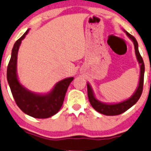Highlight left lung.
Wrapping results in <instances>:
<instances>
[{"mask_svg":"<svg viewBox=\"0 0 151 151\" xmlns=\"http://www.w3.org/2000/svg\"><path fill=\"white\" fill-rule=\"evenodd\" d=\"M127 35L132 40L134 44V49H135V53H136V56L138 60L139 63L140 64V82H139L138 87L137 89L136 90L135 93L129 99H127L126 101H122L118 104H113V105H109V104H104L100 101H99L97 99H95L94 96V94L92 92L91 87L88 84H87V88H88V97L89 102L91 105L93 107V109L96 110L98 112L101 113V114H105V115H118V114H121L126 111L127 110L133 106L135 103L138 101V99H140V95L142 94L143 91V86H144V63L143 61V59L140 56V52L138 50V44L136 40V39L131 35L129 33H127Z\"/></svg>","mask_w":151,"mask_h":151,"instance_id":"1","label":"left lung"}]
</instances>
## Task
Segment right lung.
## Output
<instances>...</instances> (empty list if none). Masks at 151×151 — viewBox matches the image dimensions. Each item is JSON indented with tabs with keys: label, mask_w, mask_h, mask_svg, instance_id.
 <instances>
[{
	"label": "right lung",
	"mask_w": 151,
	"mask_h": 151,
	"mask_svg": "<svg viewBox=\"0 0 151 151\" xmlns=\"http://www.w3.org/2000/svg\"><path fill=\"white\" fill-rule=\"evenodd\" d=\"M29 29L16 41L13 47L10 62L7 65V78L15 102L23 112L36 118H47L60 111L73 77L65 78L56 85L48 95H37L24 88L17 76V58L22 40L27 34Z\"/></svg>",
	"instance_id": "add662e5"
}]
</instances>
